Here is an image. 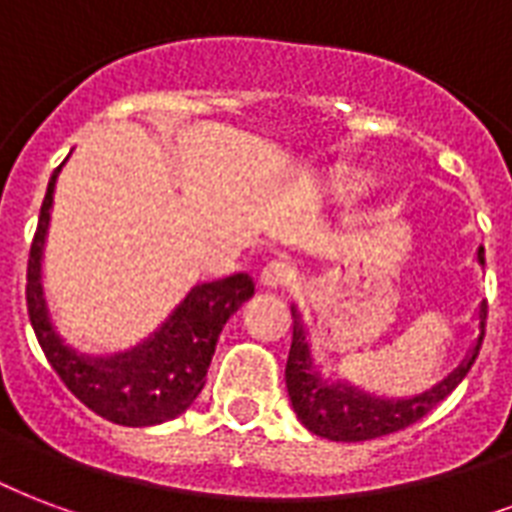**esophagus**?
<instances>
[{
    "label": "esophagus",
    "mask_w": 512,
    "mask_h": 512,
    "mask_svg": "<svg viewBox=\"0 0 512 512\" xmlns=\"http://www.w3.org/2000/svg\"><path fill=\"white\" fill-rule=\"evenodd\" d=\"M261 286L264 288H286L294 280V270L286 261H270L264 270H261Z\"/></svg>",
    "instance_id": "1"
}]
</instances>
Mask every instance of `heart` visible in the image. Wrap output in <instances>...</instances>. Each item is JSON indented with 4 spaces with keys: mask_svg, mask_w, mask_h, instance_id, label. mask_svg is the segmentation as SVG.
Here are the masks:
<instances>
[{
    "mask_svg": "<svg viewBox=\"0 0 512 512\" xmlns=\"http://www.w3.org/2000/svg\"><path fill=\"white\" fill-rule=\"evenodd\" d=\"M367 186V178L361 175L359 169H351V167H343L334 172L329 183H326V194L332 199H351L356 194H361Z\"/></svg>",
    "mask_w": 512,
    "mask_h": 512,
    "instance_id": "heart-1",
    "label": "heart"
}]
</instances>
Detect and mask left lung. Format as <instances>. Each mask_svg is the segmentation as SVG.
Listing matches in <instances>:
<instances>
[{
	"label": "left lung",
	"mask_w": 512,
	"mask_h": 512,
	"mask_svg": "<svg viewBox=\"0 0 512 512\" xmlns=\"http://www.w3.org/2000/svg\"><path fill=\"white\" fill-rule=\"evenodd\" d=\"M478 264L483 267V248H478ZM294 315V340L286 361V388L291 407L302 424L318 437L334 440V443H361V440H375L383 434L399 432L405 426L416 424L429 410L440 405L453 388L459 386L464 375L478 359L480 343H483V329H486V302L478 310V340L467 353V359L459 367L432 386L424 394L410 399L375 397L364 388L353 386L348 380H324L321 370L315 367L313 348L307 340V326L302 321L299 307H291Z\"/></svg>",
	"instance_id": "8db88e82"
}]
</instances>
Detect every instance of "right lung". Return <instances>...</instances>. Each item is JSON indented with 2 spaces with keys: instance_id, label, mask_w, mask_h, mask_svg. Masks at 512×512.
Returning a JSON list of instances; mask_svg holds the SVG:
<instances>
[{
  "instance_id": "add662e5",
  "label": "right lung",
  "mask_w": 512,
  "mask_h": 512,
  "mask_svg": "<svg viewBox=\"0 0 512 512\" xmlns=\"http://www.w3.org/2000/svg\"><path fill=\"white\" fill-rule=\"evenodd\" d=\"M61 167L51 175L26 270V307L42 351L64 386L96 416L121 426H153L186 413L205 388L207 367L224 324L253 297V278L237 272L199 283L156 332L129 351L88 356L56 332L42 286V253L51 226L53 191Z\"/></svg>"
}]
</instances>
